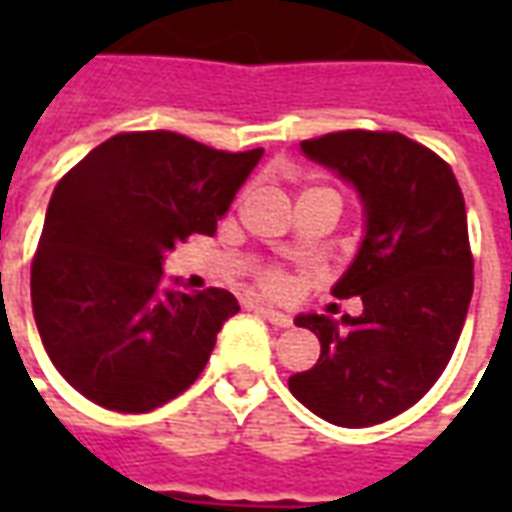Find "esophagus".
Wrapping results in <instances>:
<instances>
[{
	"label": "esophagus",
	"mask_w": 512,
	"mask_h": 512,
	"mask_svg": "<svg viewBox=\"0 0 512 512\" xmlns=\"http://www.w3.org/2000/svg\"><path fill=\"white\" fill-rule=\"evenodd\" d=\"M257 312H260L271 326H277V329H288L290 323H293L290 315H285V312H279V310H271V307H257Z\"/></svg>",
	"instance_id": "obj_1"
}]
</instances>
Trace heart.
<instances>
[{"instance_id":"1","label":"heart","mask_w":512,"mask_h":512,"mask_svg":"<svg viewBox=\"0 0 512 512\" xmlns=\"http://www.w3.org/2000/svg\"><path fill=\"white\" fill-rule=\"evenodd\" d=\"M257 279H260V288L271 293V296H282L288 290V277L279 268H266V271H260Z\"/></svg>"}]
</instances>
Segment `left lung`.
Listing matches in <instances>:
<instances>
[{
  "label": "left lung",
  "instance_id": "left-lung-1",
  "mask_svg": "<svg viewBox=\"0 0 512 512\" xmlns=\"http://www.w3.org/2000/svg\"><path fill=\"white\" fill-rule=\"evenodd\" d=\"M301 150L354 183L365 241L334 285L362 315H299L321 356L290 376L293 397L332 425L367 428L403 414L439 381L474 290L466 205L450 164L397 131H334Z\"/></svg>",
  "mask_w": 512,
  "mask_h": 512
}]
</instances>
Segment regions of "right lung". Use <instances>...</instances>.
<instances>
[{"label": "right lung", "instance_id": "right-lung-1", "mask_svg": "<svg viewBox=\"0 0 512 512\" xmlns=\"http://www.w3.org/2000/svg\"><path fill=\"white\" fill-rule=\"evenodd\" d=\"M263 147L227 153L175 131H128L68 169L32 257V312L62 378L145 414L186 392L238 312L230 290L164 285V252L213 235Z\"/></svg>", "mask_w": 512, "mask_h": 512}]
</instances>
